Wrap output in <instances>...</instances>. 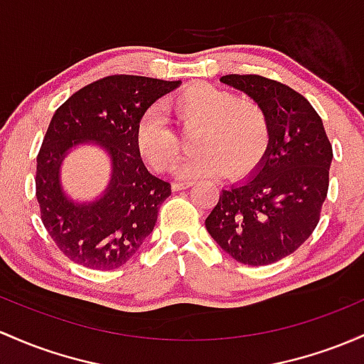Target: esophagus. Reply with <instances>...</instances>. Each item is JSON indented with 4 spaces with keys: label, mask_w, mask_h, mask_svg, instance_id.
I'll use <instances>...</instances> for the list:
<instances>
[{
    "label": "esophagus",
    "mask_w": 364,
    "mask_h": 364,
    "mask_svg": "<svg viewBox=\"0 0 364 364\" xmlns=\"http://www.w3.org/2000/svg\"><path fill=\"white\" fill-rule=\"evenodd\" d=\"M191 185H193V181H174L173 183V190L174 191L185 190V188H190Z\"/></svg>",
    "instance_id": "1"
}]
</instances>
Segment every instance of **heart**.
I'll return each instance as SVG.
<instances>
[{
	"label": "heart",
	"mask_w": 364,
	"mask_h": 364,
	"mask_svg": "<svg viewBox=\"0 0 364 364\" xmlns=\"http://www.w3.org/2000/svg\"><path fill=\"white\" fill-rule=\"evenodd\" d=\"M181 126H203L197 139L200 154L186 159L179 178L243 176L252 171L269 143L264 109L252 100H238L233 91L207 82L183 87L164 105ZM139 155L154 171L166 173L178 162L181 141L161 110H151L136 127Z\"/></svg>",
	"instance_id": "heart-1"
}]
</instances>
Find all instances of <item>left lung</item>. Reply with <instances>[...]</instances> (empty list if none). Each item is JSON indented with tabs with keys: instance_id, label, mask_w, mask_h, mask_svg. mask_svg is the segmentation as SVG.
Here are the masks:
<instances>
[{
	"instance_id": "1",
	"label": "left lung",
	"mask_w": 364,
	"mask_h": 364,
	"mask_svg": "<svg viewBox=\"0 0 364 364\" xmlns=\"http://www.w3.org/2000/svg\"><path fill=\"white\" fill-rule=\"evenodd\" d=\"M219 81L264 109L269 143L252 173L221 190L205 228L235 261L273 264L295 252L316 228L333 151L321 117L292 87L254 74Z\"/></svg>"
}]
</instances>
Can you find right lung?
<instances>
[{
  "instance_id": "right-lung-1",
  "label": "right lung",
  "mask_w": 364,
  "mask_h": 364,
  "mask_svg": "<svg viewBox=\"0 0 364 364\" xmlns=\"http://www.w3.org/2000/svg\"><path fill=\"white\" fill-rule=\"evenodd\" d=\"M181 81L109 75L75 91L51 117L38 154L36 197L48 235L70 261L110 271L126 264L154 231L171 185L145 167L136 127ZM95 142L109 155L111 181L95 201H72L59 169L68 151Z\"/></svg>"
}]
</instances>
